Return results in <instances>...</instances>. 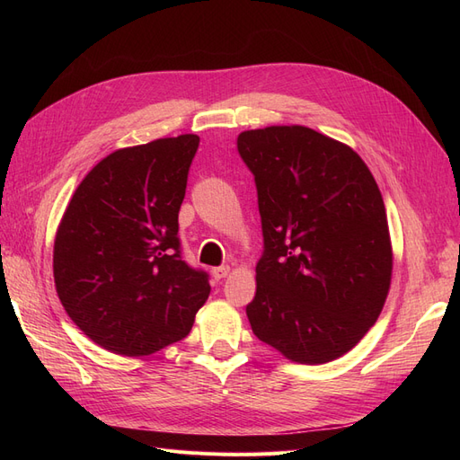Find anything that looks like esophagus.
Returning a JSON list of instances; mask_svg holds the SVG:
<instances>
[{
  "instance_id": "obj_1",
  "label": "esophagus",
  "mask_w": 460,
  "mask_h": 460,
  "mask_svg": "<svg viewBox=\"0 0 460 460\" xmlns=\"http://www.w3.org/2000/svg\"><path fill=\"white\" fill-rule=\"evenodd\" d=\"M228 274H230V267H217V269H213L215 280H222V278H226Z\"/></svg>"
}]
</instances>
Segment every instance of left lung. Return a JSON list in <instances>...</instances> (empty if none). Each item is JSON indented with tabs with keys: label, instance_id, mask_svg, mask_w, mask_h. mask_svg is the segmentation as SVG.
Listing matches in <instances>:
<instances>
[{
	"label": "left lung",
	"instance_id": "8db88e82",
	"mask_svg": "<svg viewBox=\"0 0 460 460\" xmlns=\"http://www.w3.org/2000/svg\"><path fill=\"white\" fill-rule=\"evenodd\" d=\"M262 228L255 336L301 365H323L363 340L392 282L378 184L357 153L307 127L238 136Z\"/></svg>",
	"mask_w": 460,
	"mask_h": 460
}]
</instances>
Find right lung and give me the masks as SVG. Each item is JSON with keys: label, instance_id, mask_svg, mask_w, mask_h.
<instances>
[{"label": "right lung", "instance_id": "1", "mask_svg": "<svg viewBox=\"0 0 460 460\" xmlns=\"http://www.w3.org/2000/svg\"><path fill=\"white\" fill-rule=\"evenodd\" d=\"M199 137L111 153L82 180L55 235L53 276L66 314L117 355L184 340L211 286L182 257L178 211Z\"/></svg>", "mask_w": 460, "mask_h": 460}]
</instances>
